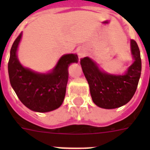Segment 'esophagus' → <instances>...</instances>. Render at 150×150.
Listing matches in <instances>:
<instances>
[{
  "mask_svg": "<svg viewBox=\"0 0 150 150\" xmlns=\"http://www.w3.org/2000/svg\"><path fill=\"white\" fill-rule=\"evenodd\" d=\"M77 54H78V56H79V59H83V58H84V57L86 56V51H85L84 50H83V49H79L77 52Z\"/></svg>",
  "mask_w": 150,
  "mask_h": 150,
  "instance_id": "esophagus-1",
  "label": "esophagus"
}]
</instances>
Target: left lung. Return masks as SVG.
Segmentation results:
<instances>
[{
  "mask_svg": "<svg viewBox=\"0 0 150 150\" xmlns=\"http://www.w3.org/2000/svg\"><path fill=\"white\" fill-rule=\"evenodd\" d=\"M131 52L133 63L122 75L105 72L88 57L80 60L91 98L98 107L115 109L126 104L134 96L141 74L140 50L134 40H131Z\"/></svg>",
  "mask_w": 150,
  "mask_h": 150,
  "instance_id": "obj_1",
  "label": "left lung"
}]
</instances>
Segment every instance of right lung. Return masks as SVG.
Returning <instances> with one entry per match:
<instances>
[{"label": "right lung", "mask_w": 150, "mask_h": 150, "mask_svg": "<svg viewBox=\"0 0 150 150\" xmlns=\"http://www.w3.org/2000/svg\"><path fill=\"white\" fill-rule=\"evenodd\" d=\"M22 36L21 33L10 50L8 74L12 88L30 110L46 112L58 109L65 96L68 67L71 63H77V55H62L51 71L46 74L36 72L22 66L18 59L17 50Z\"/></svg>", "instance_id": "1"}]
</instances>
